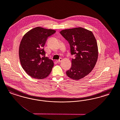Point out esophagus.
Segmentation results:
<instances>
[{
    "label": "esophagus",
    "instance_id": "esophagus-1",
    "mask_svg": "<svg viewBox=\"0 0 120 120\" xmlns=\"http://www.w3.org/2000/svg\"><path fill=\"white\" fill-rule=\"evenodd\" d=\"M62 61V58H59V60H57L56 61H57V62H60L61 61Z\"/></svg>",
    "mask_w": 120,
    "mask_h": 120
}]
</instances>
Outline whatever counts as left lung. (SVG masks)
<instances>
[{
	"label": "left lung",
	"mask_w": 120,
	"mask_h": 120,
	"mask_svg": "<svg viewBox=\"0 0 120 120\" xmlns=\"http://www.w3.org/2000/svg\"><path fill=\"white\" fill-rule=\"evenodd\" d=\"M70 44V52L75 58L66 72L70 79L78 80L89 74L94 67L98 58V47L91 31L82 27L65 29L60 32Z\"/></svg>",
	"instance_id": "left-lung-1"
}]
</instances>
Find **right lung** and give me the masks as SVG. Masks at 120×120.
I'll list each match as a JSON object with an SVG mask.
<instances>
[{"label": "right lung", "mask_w": 120, "mask_h": 120, "mask_svg": "<svg viewBox=\"0 0 120 120\" xmlns=\"http://www.w3.org/2000/svg\"><path fill=\"white\" fill-rule=\"evenodd\" d=\"M56 31L36 27L25 34L19 48L21 66L25 72L33 78L44 79L50 75L54 62L45 57L43 47L48 37Z\"/></svg>", "instance_id": "1"}]
</instances>
